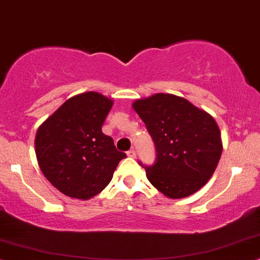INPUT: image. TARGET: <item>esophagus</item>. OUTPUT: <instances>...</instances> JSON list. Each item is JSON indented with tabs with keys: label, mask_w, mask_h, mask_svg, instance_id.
I'll return each instance as SVG.
<instances>
[{
	"label": "esophagus",
	"mask_w": 260,
	"mask_h": 260,
	"mask_svg": "<svg viewBox=\"0 0 260 260\" xmlns=\"http://www.w3.org/2000/svg\"><path fill=\"white\" fill-rule=\"evenodd\" d=\"M127 156H130V158H136V150L135 149L127 150Z\"/></svg>",
	"instance_id": "obj_1"
}]
</instances>
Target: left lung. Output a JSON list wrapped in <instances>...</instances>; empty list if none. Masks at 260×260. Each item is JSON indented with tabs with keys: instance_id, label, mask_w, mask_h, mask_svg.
Returning a JSON list of instances; mask_svg holds the SVG:
<instances>
[{
	"instance_id": "obj_1",
	"label": "left lung",
	"mask_w": 260,
	"mask_h": 260,
	"mask_svg": "<svg viewBox=\"0 0 260 260\" xmlns=\"http://www.w3.org/2000/svg\"><path fill=\"white\" fill-rule=\"evenodd\" d=\"M133 107L155 146L152 165L139 161L150 183L171 199L189 197L206 184L223 149L216 120L171 94L141 99Z\"/></svg>"
}]
</instances>
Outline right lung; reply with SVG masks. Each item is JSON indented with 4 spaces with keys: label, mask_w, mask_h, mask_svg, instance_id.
Here are the masks:
<instances>
[{
    "label": "right lung",
    "mask_w": 260,
    "mask_h": 260,
    "mask_svg": "<svg viewBox=\"0 0 260 260\" xmlns=\"http://www.w3.org/2000/svg\"><path fill=\"white\" fill-rule=\"evenodd\" d=\"M112 104L95 91L73 96L37 131L35 147L42 172L67 197L82 200L95 197L126 158L101 130Z\"/></svg>",
    "instance_id": "1"
}]
</instances>
